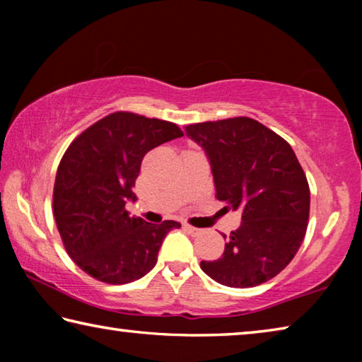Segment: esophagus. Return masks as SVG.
Wrapping results in <instances>:
<instances>
[{"mask_svg":"<svg viewBox=\"0 0 362 362\" xmlns=\"http://www.w3.org/2000/svg\"><path fill=\"white\" fill-rule=\"evenodd\" d=\"M183 226H185V230H187L188 233H192V235H199V233H201V230H199V228H194V226L188 225V223H185Z\"/></svg>","mask_w":362,"mask_h":362,"instance_id":"34e87169","label":"esophagus"}]
</instances>
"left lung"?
I'll list each match as a JSON object with an SVG mask.
<instances>
[{
	"label": "left lung",
	"instance_id": "8db88e82",
	"mask_svg": "<svg viewBox=\"0 0 362 362\" xmlns=\"http://www.w3.org/2000/svg\"><path fill=\"white\" fill-rule=\"evenodd\" d=\"M187 136L204 150L226 209L241 211L240 228L226 238L218 260L201 269L228 287H254L289 265L310 216V188L292 146L246 116L198 122Z\"/></svg>",
	"mask_w": 362,
	"mask_h": 362
}]
</instances>
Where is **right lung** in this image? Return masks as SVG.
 Wrapping results in <instances>:
<instances>
[{"label": "right lung", "mask_w": 362, "mask_h": 362, "mask_svg": "<svg viewBox=\"0 0 362 362\" xmlns=\"http://www.w3.org/2000/svg\"><path fill=\"white\" fill-rule=\"evenodd\" d=\"M169 121L116 112L73 140L54 183V217L66 252L90 276L126 284L156 265L164 236L180 223H148L131 217L127 201L144 156L155 146L182 137Z\"/></svg>", "instance_id": "obj_1"}]
</instances>
